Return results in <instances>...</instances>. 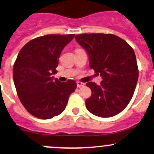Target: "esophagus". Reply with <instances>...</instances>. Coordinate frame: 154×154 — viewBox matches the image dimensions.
<instances>
[{"label":"esophagus","instance_id":"1","mask_svg":"<svg viewBox=\"0 0 154 154\" xmlns=\"http://www.w3.org/2000/svg\"><path fill=\"white\" fill-rule=\"evenodd\" d=\"M85 84L83 83V82H77V88H80V87H83L85 86Z\"/></svg>","mask_w":154,"mask_h":154}]
</instances>
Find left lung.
Returning <instances> with one entry per match:
<instances>
[{"instance_id": "left-lung-1", "label": "left lung", "mask_w": 154, "mask_h": 154, "mask_svg": "<svg viewBox=\"0 0 154 154\" xmlns=\"http://www.w3.org/2000/svg\"><path fill=\"white\" fill-rule=\"evenodd\" d=\"M75 39L87 52L89 66L102 78L99 85L86 84L92 91L86 108L99 117L116 116L128 105L136 88L139 72L134 51L113 34L84 33Z\"/></svg>"}]
</instances>
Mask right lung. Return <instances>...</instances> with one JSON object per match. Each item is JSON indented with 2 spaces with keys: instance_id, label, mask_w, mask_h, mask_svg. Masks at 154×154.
<instances>
[{
  "instance_id": "add662e5",
  "label": "right lung",
  "mask_w": 154,
  "mask_h": 154,
  "mask_svg": "<svg viewBox=\"0 0 154 154\" xmlns=\"http://www.w3.org/2000/svg\"><path fill=\"white\" fill-rule=\"evenodd\" d=\"M74 34H50L34 38L26 44L17 57L13 80L19 99L32 116L50 119L65 109L69 96L77 83L73 80L60 82L52 74L63 48Z\"/></svg>"
}]
</instances>
